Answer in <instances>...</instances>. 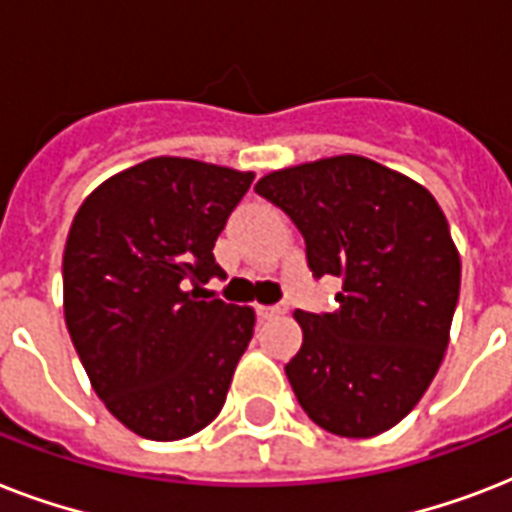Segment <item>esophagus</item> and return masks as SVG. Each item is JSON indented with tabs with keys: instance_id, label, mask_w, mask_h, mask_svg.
Masks as SVG:
<instances>
[{
	"instance_id": "1",
	"label": "esophagus",
	"mask_w": 512,
	"mask_h": 512,
	"mask_svg": "<svg viewBox=\"0 0 512 512\" xmlns=\"http://www.w3.org/2000/svg\"><path fill=\"white\" fill-rule=\"evenodd\" d=\"M255 313H257V319H260V321L276 319V316H284V313H287V303H279V305H257Z\"/></svg>"
}]
</instances>
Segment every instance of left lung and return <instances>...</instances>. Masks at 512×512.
Returning <instances> with one entry per match:
<instances>
[{
    "instance_id": "1",
    "label": "left lung",
    "mask_w": 512,
    "mask_h": 512,
    "mask_svg": "<svg viewBox=\"0 0 512 512\" xmlns=\"http://www.w3.org/2000/svg\"><path fill=\"white\" fill-rule=\"evenodd\" d=\"M292 217L316 279L337 276L335 313L295 311L303 345L284 366L319 428L372 438L404 420L436 377L460 297V252L428 188L364 156L257 180Z\"/></svg>"
}]
</instances>
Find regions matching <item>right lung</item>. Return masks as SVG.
Segmentation results:
<instances>
[{"label":"right lung","mask_w":512,"mask_h":512,"mask_svg":"<svg viewBox=\"0 0 512 512\" xmlns=\"http://www.w3.org/2000/svg\"><path fill=\"white\" fill-rule=\"evenodd\" d=\"M252 180L156 156L100 183L71 223L68 335L100 401L138 436L188 438L223 409L255 311L199 289L225 279L212 249Z\"/></svg>","instance_id":"obj_1"}]
</instances>
